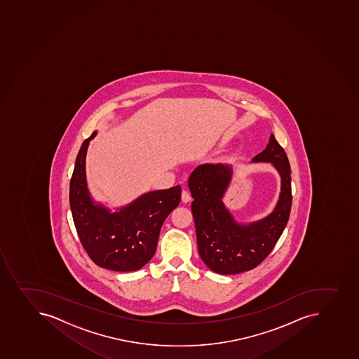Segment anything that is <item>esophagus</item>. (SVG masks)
Returning a JSON list of instances; mask_svg holds the SVG:
<instances>
[{"mask_svg": "<svg viewBox=\"0 0 359 359\" xmlns=\"http://www.w3.org/2000/svg\"><path fill=\"white\" fill-rule=\"evenodd\" d=\"M181 200H182V202H184V203H187V202L191 201V194H189V191H182V194H181Z\"/></svg>", "mask_w": 359, "mask_h": 359, "instance_id": "34e87169", "label": "esophagus"}]
</instances>
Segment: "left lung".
Segmentation results:
<instances>
[{
  "label": "left lung",
  "instance_id": "8db88e82",
  "mask_svg": "<svg viewBox=\"0 0 359 359\" xmlns=\"http://www.w3.org/2000/svg\"><path fill=\"white\" fill-rule=\"evenodd\" d=\"M252 161L272 163L280 175L281 191L273 212L250 224L236 222L223 203V195L232 177L229 165H200L191 172L188 180V187L194 198L191 214L198 255L216 273H242L258 266L273 250L290 219V161L272 133L266 149L257 154Z\"/></svg>",
  "mask_w": 359,
  "mask_h": 359
}]
</instances>
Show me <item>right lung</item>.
<instances>
[{
  "instance_id": "obj_1",
  "label": "right lung",
  "mask_w": 359,
  "mask_h": 359,
  "mask_svg": "<svg viewBox=\"0 0 359 359\" xmlns=\"http://www.w3.org/2000/svg\"><path fill=\"white\" fill-rule=\"evenodd\" d=\"M95 135L82 143L69 184L74 226L83 249L97 266L117 272L140 270L154 257L161 226L180 203L181 187L149 191L120 212L95 205L86 182V154Z\"/></svg>"
}]
</instances>
